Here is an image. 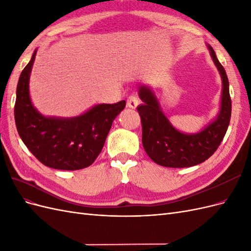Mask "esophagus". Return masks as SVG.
Listing matches in <instances>:
<instances>
[{
	"instance_id": "obj_1",
	"label": "esophagus",
	"mask_w": 251,
	"mask_h": 251,
	"mask_svg": "<svg viewBox=\"0 0 251 251\" xmlns=\"http://www.w3.org/2000/svg\"><path fill=\"white\" fill-rule=\"evenodd\" d=\"M139 103V100L138 97L136 95H131L127 97V100H126V105L128 108H132V109H135L136 107H137Z\"/></svg>"
}]
</instances>
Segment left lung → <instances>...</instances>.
<instances>
[{
	"label": "left lung",
	"instance_id": "obj_1",
	"mask_svg": "<svg viewBox=\"0 0 251 251\" xmlns=\"http://www.w3.org/2000/svg\"><path fill=\"white\" fill-rule=\"evenodd\" d=\"M209 50L222 76V101L218 118L202 132L194 135L178 132L163 115L153 92L147 87L139 89L143 101L137 108L142 126V144L150 158L159 165L179 169L204 162L217 151L228 128L231 116L229 82L214 49L209 46Z\"/></svg>",
	"mask_w": 251,
	"mask_h": 251
}]
</instances>
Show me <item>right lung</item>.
<instances>
[{"mask_svg":"<svg viewBox=\"0 0 251 251\" xmlns=\"http://www.w3.org/2000/svg\"><path fill=\"white\" fill-rule=\"evenodd\" d=\"M35 58L22 71L17 87L14 119L20 137L44 165L55 170L76 171L90 166L100 154L114 119L126 107L97 104L81 116L70 119L46 118L29 97V76Z\"/></svg>","mask_w":251,"mask_h":251,"instance_id":"1","label":"right lung"}]
</instances>
